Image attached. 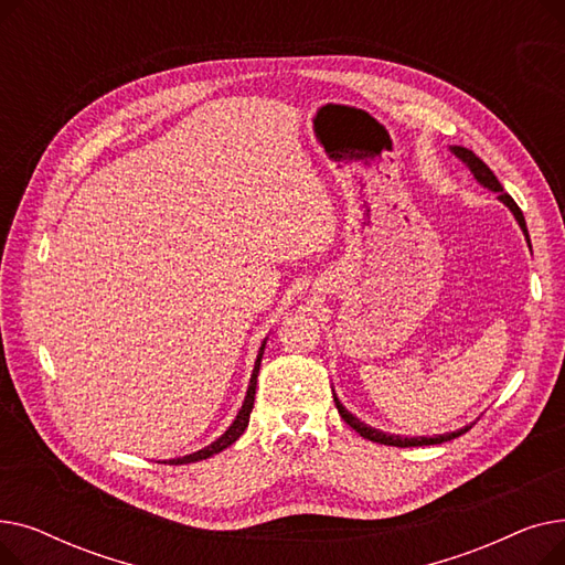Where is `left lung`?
<instances>
[{
  "label": "left lung",
  "mask_w": 565,
  "mask_h": 565,
  "mask_svg": "<svg viewBox=\"0 0 565 565\" xmlns=\"http://www.w3.org/2000/svg\"><path fill=\"white\" fill-rule=\"evenodd\" d=\"M454 153L462 160V162H467V167L471 169V173L477 175V181L481 183V185H486V188H490L492 192H499V199L507 203L511 211H513V215H515V220L520 222V226H522V231H524V235H526V241H529V233H526V222H524V215H522V211H520V205L513 201V196L509 194V192H503V188H501V183L497 181V175L492 173V169L477 156L473 151H469V148H462V146H454ZM334 394V392H332ZM334 403H337V409H339V414H341V419L352 428V430H358L364 439H371V441H375V444H387V447H401V449H405V447H428V444H441V441H449V439H456V437H460V435H465L471 426H467V428H460V430H456V433H447V435H435V437H394V435H384V433H380V430H375V428H369L366 424H362L358 417H352V414L339 403V398H337V394H334Z\"/></svg>",
  "instance_id": "1"
}]
</instances>
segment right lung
Masks as SVG:
<instances>
[{"mask_svg": "<svg viewBox=\"0 0 565 565\" xmlns=\"http://www.w3.org/2000/svg\"><path fill=\"white\" fill-rule=\"evenodd\" d=\"M263 350H265V341H263V345H260V350H258V358H256V364H254V373H252V380H249V390H247V396H245L243 409L237 412V417H235V422L231 424V428H228L220 439H215V441L211 444V447H205V449H201V451H196V454H190V456H185V458L169 460V465H188V462H199V460L211 458V456H215V454L224 451L226 447H231V444L245 433V428H247V424H249L252 407H254V396H256V377H258V369H260Z\"/></svg>", "mask_w": 565, "mask_h": 565, "instance_id": "add662e5", "label": "right lung"}]
</instances>
